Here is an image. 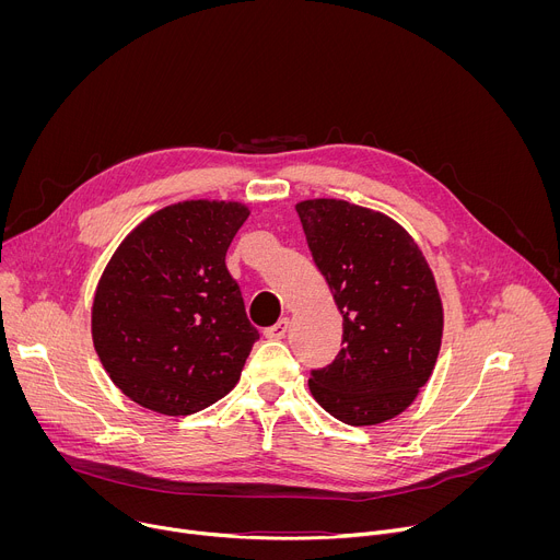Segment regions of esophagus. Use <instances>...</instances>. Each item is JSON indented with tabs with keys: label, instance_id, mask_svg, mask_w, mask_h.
Listing matches in <instances>:
<instances>
[{
	"label": "esophagus",
	"instance_id": "esophagus-1",
	"mask_svg": "<svg viewBox=\"0 0 560 560\" xmlns=\"http://www.w3.org/2000/svg\"><path fill=\"white\" fill-rule=\"evenodd\" d=\"M288 326H290V318H281L279 324H275L272 328H268L264 335H266V339H270V341H279V339L285 337Z\"/></svg>",
	"mask_w": 560,
	"mask_h": 560
}]
</instances>
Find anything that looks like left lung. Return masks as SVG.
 <instances>
[{"label":"left lung","instance_id":"left-lung-1","mask_svg":"<svg viewBox=\"0 0 560 560\" xmlns=\"http://www.w3.org/2000/svg\"><path fill=\"white\" fill-rule=\"evenodd\" d=\"M296 212L316 268L343 316V348L307 381L316 404L348 425L401 415L428 383L443 337L434 275L394 219L341 199Z\"/></svg>","mask_w":560,"mask_h":560}]
</instances>
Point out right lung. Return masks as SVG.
I'll list each match as a JSON object with an SVG mask.
<instances>
[{"instance_id":"add662e5","label":"right lung","mask_w":560,"mask_h":560,"mask_svg":"<svg viewBox=\"0 0 560 560\" xmlns=\"http://www.w3.org/2000/svg\"><path fill=\"white\" fill-rule=\"evenodd\" d=\"M250 210L182 201L143 219L108 261L93 301V343L141 408L195 415L223 398L259 339L225 253Z\"/></svg>"}]
</instances>
